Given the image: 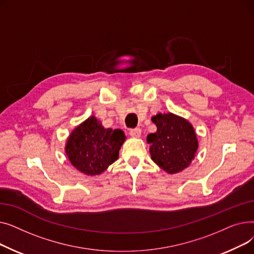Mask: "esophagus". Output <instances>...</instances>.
<instances>
[{
    "label": "esophagus",
    "mask_w": 254,
    "mask_h": 254,
    "mask_svg": "<svg viewBox=\"0 0 254 254\" xmlns=\"http://www.w3.org/2000/svg\"><path fill=\"white\" fill-rule=\"evenodd\" d=\"M129 135L130 137L132 138H139L141 136V129L139 127H136V128H131L129 130Z\"/></svg>",
    "instance_id": "1"
}]
</instances>
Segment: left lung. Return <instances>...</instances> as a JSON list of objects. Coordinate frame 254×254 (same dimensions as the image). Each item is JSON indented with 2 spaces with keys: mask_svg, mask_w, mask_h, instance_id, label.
<instances>
[{
  "mask_svg": "<svg viewBox=\"0 0 254 254\" xmlns=\"http://www.w3.org/2000/svg\"><path fill=\"white\" fill-rule=\"evenodd\" d=\"M151 119L157 127L155 132L147 136L152 161L170 174L188 168L197 149L192 126L172 113H158Z\"/></svg>",
  "mask_w": 254,
  "mask_h": 254,
  "instance_id": "1",
  "label": "left lung"
}]
</instances>
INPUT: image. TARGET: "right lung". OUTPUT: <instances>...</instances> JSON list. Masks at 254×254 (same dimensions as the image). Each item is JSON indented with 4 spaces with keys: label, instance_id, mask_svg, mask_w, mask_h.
Listing matches in <instances>:
<instances>
[{
    "label": "right lung",
    "instance_id": "obj_1",
    "mask_svg": "<svg viewBox=\"0 0 254 254\" xmlns=\"http://www.w3.org/2000/svg\"><path fill=\"white\" fill-rule=\"evenodd\" d=\"M125 140L122 129L104 128L92 116L72 131L65 152L76 169L92 176L101 174L116 161Z\"/></svg>",
    "mask_w": 254,
    "mask_h": 254
}]
</instances>
